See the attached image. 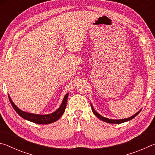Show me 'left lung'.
Wrapping results in <instances>:
<instances>
[{
    "mask_svg": "<svg viewBox=\"0 0 155 155\" xmlns=\"http://www.w3.org/2000/svg\"><path fill=\"white\" fill-rule=\"evenodd\" d=\"M91 110H92V112L94 114V115H96L97 117H98L100 120H103V121L107 122V123H111V124H121V123L123 122H127V121H129V120H132L133 118H134L135 116H137V115L140 114V112L141 111V109H140V111L136 113L135 115H133V116H131L130 117H128V118H124V119H120V120H113V119H109V118H107L105 117H103L102 116V115H100L98 113H97L95 109H94V107L92 106V104H91Z\"/></svg>",
    "mask_w": 155,
    "mask_h": 155,
    "instance_id": "obj_1",
    "label": "left lung"
}]
</instances>
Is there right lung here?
I'll return each instance as SVG.
<instances>
[{
    "label": "right lung",
    "mask_w": 155,
    "mask_h": 155,
    "mask_svg": "<svg viewBox=\"0 0 155 155\" xmlns=\"http://www.w3.org/2000/svg\"><path fill=\"white\" fill-rule=\"evenodd\" d=\"M68 94H69V93L66 94V95L64 96L61 106H60L55 111L52 113V114H46V115L30 114V113H27L24 111H22V110H20L16 105H15V104L13 103L11 98H10L9 95H8V96H9L10 103H11L12 107H14V110L17 112V114L19 115L20 116L22 117V118L28 120V121L30 122L35 123V124H51V123L56 122L57 120H58L60 117H61V115L65 111V107H66Z\"/></svg>",
    "instance_id": "right-lung-1"
}]
</instances>
